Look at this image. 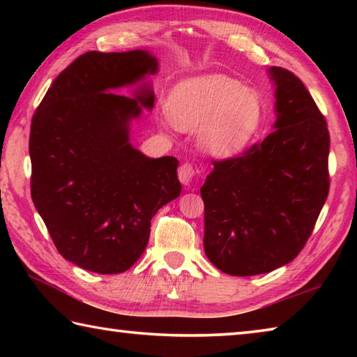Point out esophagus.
<instances>
[{"instance_id": "1", "label": "esophagus", "mask_w": 357, "mask_h": 357, "mask_svg": "<svg viewBox=\"0 0 357 357\" xmlns=\"http://www.w3.org/2000/svg\"><path fill=\"white\" fill-rule=\"evenodd\" d=\"M178 176L184 185H190L193 178H195V168H193L190 164H183L178 170Z\"/></svg>"}]
</instances>
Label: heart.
I'll list each match as a JSON object with an SVG mask.
<instances>
[{
    "instance_id": "heart-1",
    "label": "heart",
    "mask_w": 357,
    "mask_h": 357,
    "mask_svg": "<svg viewBox=\"0 0 357 357\" xmlns=\"http://www.w3.org/2000/svg\"><path fill=\"white\" fill-rule=\"evenodd\" d=\"M167 112L181 130L202 128L203 146L222 157L243 151L264 119L263 100L255 89L223 74L197 75L174 84Z\"/></svg>"
}]
</instances>
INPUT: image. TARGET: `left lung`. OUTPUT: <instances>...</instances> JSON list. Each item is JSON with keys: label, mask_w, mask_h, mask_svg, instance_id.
Returning a JSON list of instances; mask_svg holds the SVG:
<instances>
[{"label": "left lung", "mask_w": 357, "mask_h": 357, "mask_svg": "<svg viewBox=\"0 0 357 357\" xmlns=\"http://www.w3.org/2000/svg\"><path fill=\"white\" fill-rule=\"evenodd\" d=\"M274 130L243 155L215 160L202 185L204 253L222 273H271L299 255L329 192V130L298 77L271 68Z\"/></svg>", "instance_id": "obj_1"}]
</instances>
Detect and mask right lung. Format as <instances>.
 I'll return each mask as SVG.
<instances>
[{
	"label": "right lung",
	"mask_w": 357,
	"mask_h": 357,
	"mask_svg": "<svg viewBox=\"0 0 357 357\" xmlns=\"http://www.w3.org/2000/svg\"><path fill=\"white\" fill-rule=\"evenodd\" d=\"M146 50L86 52L59 74L31 121V198L58 252L80 268L119 274L146 249L151 219L181 193L176 157L130 144V123L154 107Z\"/></svg>",
	"instance_id": "obj_1"
}]
</instances>
